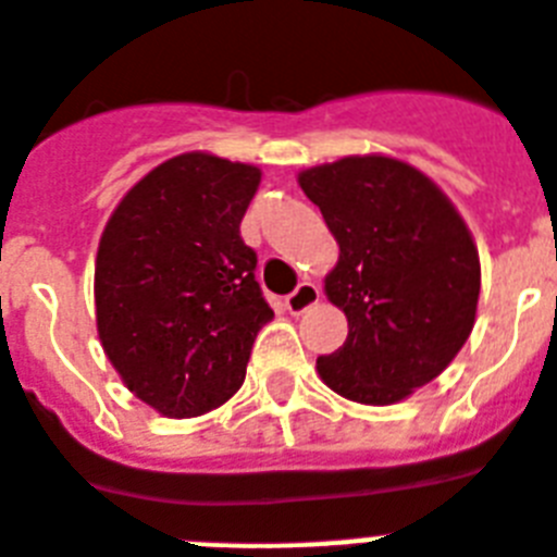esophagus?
<instances>
[{
  "instance_id": "34e87169",
  "label": "esophagus",
  "mask_w": 557,
  "mask_h": 557,
  "mask_svg": "<svg viewBox=\"0 0 557 557\" xmlns=\"http://www.w3.org/2000/svg\"><path fill=\"white\" fill-rule=\"evenodd\" d=\"M318 298H321V289L312 282H304L284 298V307L289 310V315H301V312H307L310 307H315Z\"/></svg>"
}]
</instances>
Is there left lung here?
<instances>
[{
    "instance_id": "obj_1",
    "label": "left lung",
    "mask_w": 557,
    "mask_h": 557,
    "mask_svg": "<svg viewBox=\"0 0 557 557\" xmlns=\"http://www.w3.org/2000/svg\"><path fill=\"white\" fill-rule=\"evenodd\" d=\"M298 185L341 247L324 293L349 321L318 374L363 406L406 400L445 372L476 324L473 236L440 185L397 157H341L304 169Z\"/></svg>"
}]
</instances>
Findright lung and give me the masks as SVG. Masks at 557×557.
<instances>
[{"instance_id":"obj_1","label":"right lung","mask_w":557,"mask_h":557,"mask_svg":"<svg viewBox=\"0 0 557 557\" xmlns=\"http://www.w3.org/2000/svg\"><path fill=\"white\" fill-rule=\"evenodd\" d=\"M259 183L256 165L185 151L132 185L103 227L98 337L123 386L163 417L231 400L273 318L239 236Z\"/></svg>"}]
</instances>
